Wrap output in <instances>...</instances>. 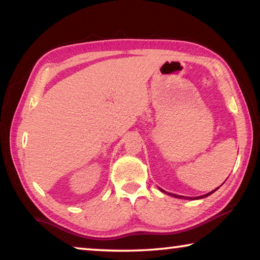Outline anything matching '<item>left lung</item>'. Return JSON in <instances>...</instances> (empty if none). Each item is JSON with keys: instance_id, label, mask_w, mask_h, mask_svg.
I'll return each instance as SVG.
<instances>
[{"instance_id": "obj_1", "label": "left lung", "mask_w": 260, "mask_h": 260, "mask_svg": "<svg viewBox=\"0 0 260 260\" xmlns=\"http://www.w3.org/2000/svg\"><path fill=\"white\" fill-rule=\"evenodd\" d=\"M218 189V188H217ZM217 189H214L213 191H211V192H209V193H206V195H203V196H200V197H195V200H200V199H204V197H206V196H209V195H211V193L212 192H214L215 190H217ZM161 190V189H160ZM164 191V190H162ZM170 195H172V196H174V197H177V199H184V200H191L190 197H184V196H180V195H174V193H170Z\"/></svg>"}]
</instances>
